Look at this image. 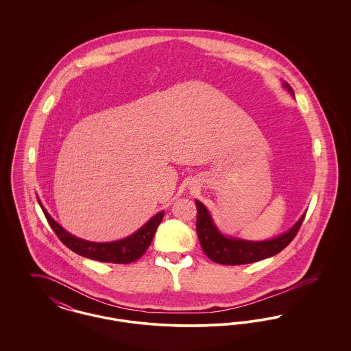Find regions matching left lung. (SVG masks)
<instances>
[{"label":"left lung","instance_id":"left-lung-1","mask_svg":"<svg viewBox=\"0 0 351 351\" xmlns=\"http://www.w3.org/2000/svg\"><path fill=\"white\" fill-rule=\"evenodd\" d=\"M283 86L295 97L293 89L289 84L284 83ZM196 230L202 251L213 262L229 266L254 263L279 254L296 237L306 213L305 212L289 230L275 238L267 241H247L221 233L206 206L199 200H196Z\"/></svg>","mask_w":351,"mask_h":351}]
</instances>
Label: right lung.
I'll return each instance as SVG.
<instances>
[{"instance_id": "obj_1", "label": "right lung", "mask_w": 351, "mask_h": 351, "mask_svg": "<svg viewBox=\"0 0 351 351\" xmlns=\"http://www.w3.org/2000/svg\"><path fill=\"white\" fill-rule=\"evenodd\" d=\"M38 202H39L45 216L47 218L52 230L69 250H72L82 256H85V258L99 261V262H105V263L128 265V263H132L134 261L139 259L149 249L151 241L154 238V234L165 217V212L156 213L143 226H141L135 233L126 237V238L113 241V242H90V241L82 239L73 234L68 233L63 226H60L53 218L51 217L39 199H38Z\"/></svg>"}]
</instances>
